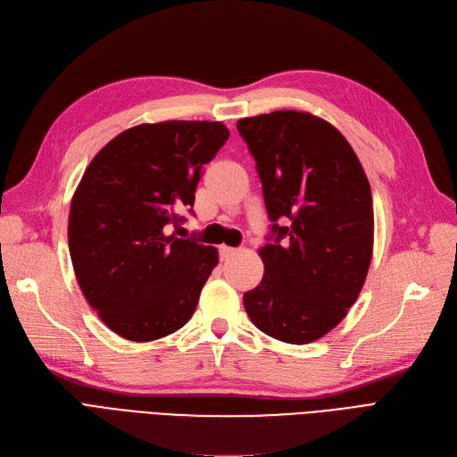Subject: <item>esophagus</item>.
I'll return each mask as SVG.
<instances>
[{"label":"esophagus","mask_w":457,"mask_h":457,"mask_svg":"<svg viewBox=\"0 0 457 457\" xmlns=\"http://www.w3.org/2000/svg\"><path fill=\"white\" fill-rule=\"evenodd\" d=\"M236 251H238V249H234V247H228V245H221V247H219V257H221V259L225 261V259L232 257V254H234Z\"/></svg>","instance_id":"34e87169"}]
</instances>
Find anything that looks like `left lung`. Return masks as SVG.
I'll return each instance as SVG.
<instances>
[{
    "mask_svg": "<svg viewBox=\"0 0 457 457\" xmlns=\"http://www.w3.org/2000/svg\"><path fill=\"white\" fill-rule=\"evenodd\" d=\"M257 162L271 236L244 295L253 324L292 345L320 339L356 302L373 254V200L351 144L309 112L236 123ZM286 227H282V223Z\"/></svg>",
    "mask_w": 457,
    "mask_h": 457,
    "instance_id": "obj_1",
    "label": "left lung"
}]
</instances>
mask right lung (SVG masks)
Listing matches in <instances>:
<instances>
[{
  "label": "right lung",
  "mask_w": 457,
  "mask_h": 457,
  "mask_svg": "<svg viewBox=\"0 0 457 457\" xmlns=\"http://www.w3.org/2000/svg\"><path fill=\"white\" fill-rule=\"evenodd\" d=\"M228 135L221 121L142 123L91 159L71 200L69 253L82 295L114 334L154 341L193 317L217 249L169 228L191 212Z\"/></svg>",
  "instance_id": "right-lung-1"
}]
</instances>
